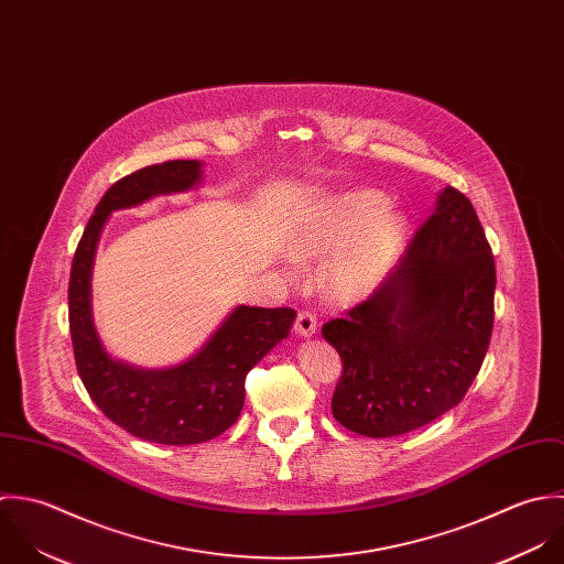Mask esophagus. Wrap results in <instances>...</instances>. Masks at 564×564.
<instances>
[{
  "instance_id": "obj_1",
  "label": "esophagus",
  "mask_w": 564,
  "mask_h": 564,
  "mask_svg": "<svg viewBox=\"0 0 564 564\" xmlns=\"http://www.w3.org/2000/svg\"><path fill=\"white\" fill-rule=\"evenodd\" d=\"M315 330H317L315 313L308 311V308H302L295 317V333L302 335V337H311V335H315Z\"/></svg>"
}]
</instances>
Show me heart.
Listing matches in <instances>:
<instances>
[{
    "label": "heart",
    "mask_w": 564,
    "mask_h": 564,
    "mask_svg": "<svg viewBox=\"0 0 564 564\" xmlns=\"http://www.w3.org/2000/svg\"><path fill=\"white\" fill-rule=\"evenodd\" d=\"M387 200L372 192H352L337 198L297 238L300 253H330L341 249L328 271L326 284L337 297L366 293L404 236V223L384 214Z\"/></svg>",
    "instance_id": "1"
}]
</instances>
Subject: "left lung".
<instances>
[{
    "label": "left lung",
    "instance_id": "left-lung-1",
    "mask_svg": "<svg viewBox=\"0 0 564 564\" xmlns=\"http://www.w3.org/2000/svg\"><path fill=\"white\" fill-rule=\"evenodd\" d=\"M495 284L473 203L444 189L375 293L322 328L341 357L335 420L366 437H393L459 404L490 346Z\"/></svg>",
    "mask_w": 564,
    "mask_h": 564
}]
</instances>
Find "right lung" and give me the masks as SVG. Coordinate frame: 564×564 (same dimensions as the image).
Segmentation results:
<instances>
[{"instance_id":"obj_1","label":"right lung","mask_w":564,"mask_h":564,"mask_svg":"<svg viewBox=\"0 0 564 564\" xmlns=\"http://www.w3.org/2000/svg\"><path fill=\"white\" fill-rule=\"evenodd\" d=\"M200 177L196 160L140 169L105 192L76 247L69 273V335L76 370L96 406L135 437L186 446L218 437L240 415L245 376L284 337L293 308L238 306L186 364L138 370L111 359L91 322V264L105 220L155 194L184 192Z\"/></svg>"}]
</instances>
